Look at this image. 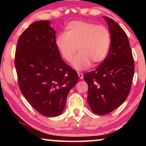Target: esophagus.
Instances as JSON below:
<instances>
[{"label":"esophagus","mask_w":146,"mask_h":146,"mask_svg":"<svg viewBox=\"0 0 146 146\" xmlns=\"http://www.w3.org/2000/svg\"><path fill=\"white\" fill-rule=\"evenodd\" d=\"M78 75L79 76V78H80V79H82L83 78V74L82 73L78 72Z\"/></svg>","instance_id":"obj_1"}]
</instances>
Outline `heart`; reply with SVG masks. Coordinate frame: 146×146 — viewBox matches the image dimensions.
Masks as SVG:
<instances>
[{"mask_svg":"<svg viewBox=\"0 0 146 146\" xmlns=\"http://www.w3.org/2000/svg\"><path fill=\"white\" fill-rule=\"evenodd\" d=\"M55 44L61 56L70 62L76 51L79 53L73 61L76 70L88 68L93 63L98 66L107 57L111 45V34L106 27L82 21H73L65 28V34L56 36Z\"/></svg>","mask_w":146,"mask_h":146,"instance_id":"obj_1","label":"heart"}]
</instances>
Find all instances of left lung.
Returning <instances> with one entry per match:
<instances>
[{
  "mask_svg": "<svg viewBox=\"0 0 146 146\" xmlns=\"http://www.w3.org/2000/svg\"><path fill=\"white\" fill-rule=\"evenodd\" d=\"M111 34L107 57L97 70L86 73L88 103L95 114L104 115L122 104L130 92L135 64L127 36L111 19L103 17Z\"/></svg>",
  "mask_w": 146,
  "mask_h": 146,
  "instance_id": "obj_1",
  "label": "left lung"
}]
</instances>
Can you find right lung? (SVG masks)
<instances>
[{
	"mask_svg": "<svg viewBox=\"0 0 146 146\" xmlns=\"http://www.w3.org/2000/svg\"><path fill=\"white\" fill-rule=\"evenodd\" d=\"M55 31L48 21L31 24L18 40L15 65L20 90L40 114L49 117L62 113L66 98L78 80L56 48Z\"/></svg>",
	"mask_w": 146,
	"mask_h": 146,
	"instance_id": "add662e5",
	"label": "right lung"
}]
</instances>
